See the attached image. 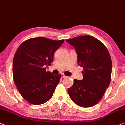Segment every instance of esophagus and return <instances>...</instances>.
<instances>
[{
	"label": "esophagus",
	"mask_w": 125,
	"mask_h": 125,
	"mask_svg": "<svg viewBox=\"0 0 125 125\" xmlns=\"http://www.w3.org/2000/svg\"><path fill=\"white\" fill-rule=\"evenodd\" d=\"M61 77H62V78H65V77H66V76L65 75L64 73H62V74H61Z\"/></svg>",
	"instance_id": "esophagus-1"
}]
</instances>
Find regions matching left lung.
I'll list each match as a JSON object with an SVG mask.
<instances>
[{
    "label": "left lung",
    "instance_id": "obj_1",
    "mask_svg": "<svg viewBox=\"0 0 125 125\" xmlns=\"http://www.w3.org/2000/svg\"><path fill=\"white\" fill-rule=\"evenodd\" d=\"M75 48L78 64L82 66L83 79H75L68 92L78 105L84 108L97 104L111 80L112 60L107 48L96 38L83 35L66 39Z\"/></svg>",
    "mask_w": 125,
    "mask_h": 125
}]
</instances>
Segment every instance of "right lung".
<instances>
[{
    "label": "right lung",
    "mask_w": 125,
    "mask_h": 125,
    "mask_svg": "<svg viewBox=\"0 0 125 125\" xmlns=\"http://www.w3.org/2000/svg\"><path fill=\"white\" fill-rule=\"evenodd\" d=\"M64 42V39L32 38L23 42L16 51L13 80L20 94L30 104H42L53 96L61 75H53L45 67L51 65L54 53Z\"/></svg>",
    "instance_id": "add662e5"
}]
</instances>
